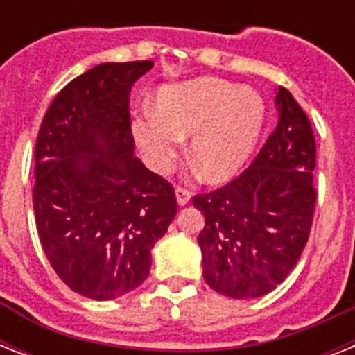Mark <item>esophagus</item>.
<instances>
[{
  "label": "esophagus",
  "mask_w": 355,
  "mask_h": 355,
  "mask_svg": "<svg viewBox=\"0 0 355 355\" xmlns=\"http://www.w3.org/2000/svg\"><path fill=\"white\" fill-rule=\"evenodd\" d=\"M175 197H177L178 206H184V205H188V202H189V199H191V193H189L188 189L177 188V189H175Z\"/></svg>",
  "instance_id": "34e87169"
}]
</instances>
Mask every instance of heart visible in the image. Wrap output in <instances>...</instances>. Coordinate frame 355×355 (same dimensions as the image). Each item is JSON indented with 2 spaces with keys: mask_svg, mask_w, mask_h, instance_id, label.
Instances as JSON below:
<instances>
[{
  "mask_svg": "<svg viewBox=\"0 0 355 355\" xmlns=\"http://www.w3.org/2000/svg\"><path fill=\"white\" fill-rule=\"evenodd\" d=\"M265 123V103L254 88L216 77L162 86L155 107L132 119V138L145 164L166 173L182 139L208 182H227L247 164Z\"/></svg>",
  "mask_w": 355,
  "mask_h": 355,
  "instance_id": "obj_1",
  "label": "heart"
}]
</instances>
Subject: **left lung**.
<instances>
[{"label":"left lung","instance_id":"obj_1","mask_svg":"<svg viewBox=\"0 0 355 355\" xmlns=\"http://www.w3.org/2000/svg\"><path fill=\"white\" fill-rule=\"evenodd\" d=\"M278 125L247 171L193 197L205 216L202 276L230 298L263 297L286 280L308 243L317 193L315 138L289 90L276 88Z\"/></svg>","mask_w":355,"mask_h":355}]
</instances>
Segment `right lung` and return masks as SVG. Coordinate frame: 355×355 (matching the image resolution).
Instances as JSON below:
<instances>
[{
	"instance_id": "1",
	"label": "right lung",
	"mask_w": 355,
	"mask_h": 355,
	"mask_svg": "<svg viewBox=\"0 0 355 355\" xmlns=\"http://www.w3.org/2000/svg\"><path fill=\"white\" fill-rule=\"evenodd\" d=\"M155 64L105 62L66 85L35 147L36 230L58 278L94 300L141 286L177 216L171 184L134 156L128 96Z\"/></svg>"
}]
</instances>
